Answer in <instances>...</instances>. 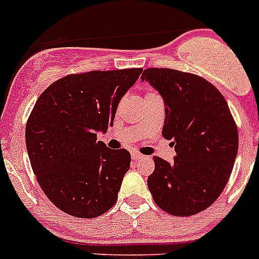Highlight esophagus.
<instances>
[{
	"label": "esophagus",
	"instance_id": "obj_1",
	"mask_svg": "<svg viewBox=\"0 0 259 259\" xmlns=\"http://www.w3.org/2000/svg\"><path fill=\"white\" fill-rule=\"evenodd\" d=\"M132 158L134 159V161H138V159L144 158V156L141 153H138V152H132Z\"/></svg>",
	"mask_w": 259,
	"mask_h": 259
}]
</instances>
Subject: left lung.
Segmentation results:
<instances>
[{"mask_svg":"<svg viewBox=\"0 0 259 259\" xmlns=\"http://www.w3.org/2000/svg\"><path fill=\"white\" fill-rule=\"evenodd\" d=\"M165 103L162 135L172 141L174 162L154 156L148 188L157 206L174 216H192L220 197L238 153V129L228 102L200 76L172 69H147Z\"/></svg>","mask_w":259,"mask_h":259,"instance_id":"1","label":"left lung"}]
</instances>
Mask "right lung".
Instances as JSON below:
<instances>
[{
  "label": "right lung",
  "mask_w": 259,
  "mask_h": 259,
  "mask_svg": "<svg viewBox=\"0 0 259 259\" xmlns=\"http://www.w3.org/2000/svg\"><path fill=\"white\" fill-rule=\"evenodd\" d=\"M142 71L67 75L35 102L25 129L29 159L45 194L65 213L93 219L117 200L130 153L107 148L97 134L113 126L118 102Z\"/></svg>",
  "instance_id": "1"
}]
</instances>
